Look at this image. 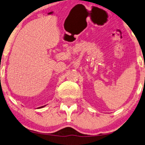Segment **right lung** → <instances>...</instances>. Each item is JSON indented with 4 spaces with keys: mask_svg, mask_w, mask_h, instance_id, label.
Instances as JSON below:
<instances>
[{
    "mask_svg": "<svg viewBox=\"0 0 145 145\" xmlns=\"http://www.w3.org/2000/svg\"><path fill=\"white\" fill-rule=\"evenodd\" d=\"M45 107V105H44V106H42V107H40L39 108H42V107Z\"/></svg>",
    "mask_w": 145,
    "mask_h": 145,
    "instance_id": "add662e5",
    "label": "right lung"
}]
</instances>
